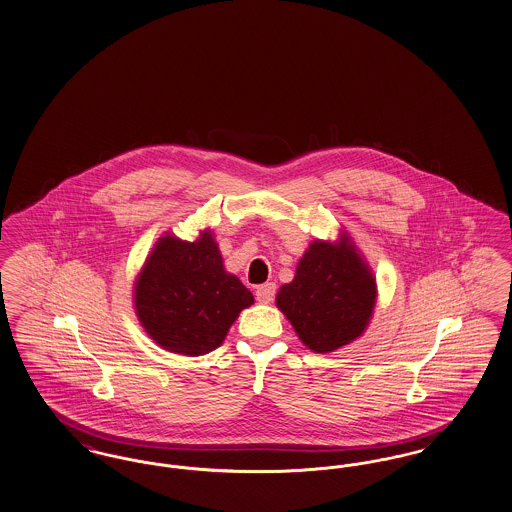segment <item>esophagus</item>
<instances>
[{
    "label": "esophagus",
    "mask_w": 512,
    "mask_h": 512,
    "mask_svg": "<svg viewBox=\"0 0 512 512\" xmlns=\"http://www.w3.org/2000/svg\"><path fill=\"white\" fill-rule=\"evenodd\" d=\"M255 295H257V301H259V303H270V301L274 299V295H276V284H272V282L261 284V286L255 290Z\"/></svg>",
    "instance_id": "obj_1"
}]
</instances>
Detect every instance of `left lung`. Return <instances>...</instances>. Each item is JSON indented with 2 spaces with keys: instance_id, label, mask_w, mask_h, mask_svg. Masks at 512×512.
<instances>
[{
  "instance_id": "8db88e82",
  "label": "left lung",
  "mask_w": 512,
  "mask_h": 512,
  "mask_svg": "<svg viewBox=\"0 0 512 512\" xmlns=\"http://www.w3.org/2000/svg\"><path fill=\"white\" fill-rule=\"evenodd\" d=\"M376 303V282L355 245L313 242L297 263L295 278L276 295L278 309L301 341L328 353L365 332Z\"/></svg>"
}]
</instances>
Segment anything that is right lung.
I'll use <instances>...</instances> for the list:
<instances>
[{
  "label": "right lung",
  "mask_w": 512,
  "mask_h": 512,
  "mask_svg": "<svg viewBox=\"0 0 512 512\" xmlns=\"http://www.w3.org/2000/svg\"><path fill=\"white\" fill-rule=\"evenodd\" d=\"M134 303L163 349L197 357L219 347L253 295L224 270L219 247L205 232L197 242L161 238L138 276Z\"/></svg>",
  "instance_id": "obj_1"
}]
</instances>
